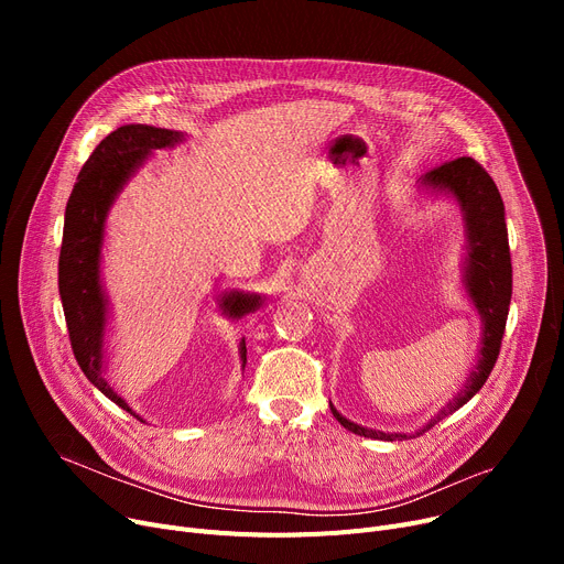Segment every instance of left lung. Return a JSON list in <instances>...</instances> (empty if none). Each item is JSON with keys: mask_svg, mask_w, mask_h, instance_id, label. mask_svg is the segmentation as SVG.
Instances as JSON below:
<instances>
[{"mask_svg": "<svg viewBox=\"0 0 564 564\" xmlns=\"http://www.w3.org/2000/svg\"><path fill=\"white\" fill-rule=\"evenodd\" d=\"M421 185L451 194L464 215L466 224V267H464V285L473 306L478 308L482 317V343L480 357L476 368L470 370L464 387L457 395L443 406L436 416L425 423L416 434L432 430L438 421L448 413L464 406L473 395H476L487 377L494 370V364L500 351V340L506 334V322L512 300V260L508 245V226H506V205H502L500 192L494 185L491 175L473 158H457L436 166L434 171L421 177ZM336 421L359 436L381 438V441H402L416 434H387L379 430H368L347 421L343 413L329 404Z\"/></svg>", "mask_w": 564, "mask_h": 564, "instance_id": "left-lung-1", "label": "left lung"}]
</instances>
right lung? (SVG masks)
I'll use <instances>...</instances> for the list:
<instances>
[{"instance_id":"1","label":"right lung","mask_w":564,"mask_h":564,"mask_svg":"<svg viewBox=\"0 0 564 564\" xmlns=\"http://www.w3.org/2000/svg\"><path fill=\"white\" fill-rule=\"evenodd\" d=\"M183 141V132L153 126H123L105 137L91 158L82 166L73 194L66 205L64 242L58 253V294L73 354L94 387L116 402L137 421H143L128 402L118 395L105 379V327H107V294L100 281V251L105 237V219L113 198L130 175L148 160L151 151L171 148ZM262 304L260 294L228 292L221 297V308L230 317H242ZM240 359L247 364V345L240 343Z\"/></svg>"}]
</instances>
